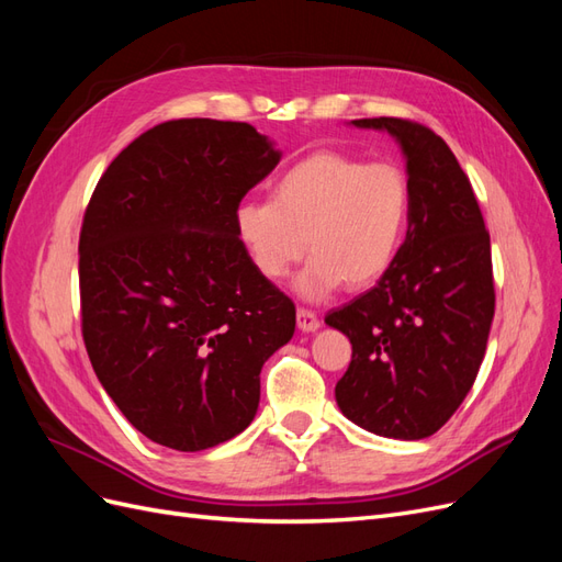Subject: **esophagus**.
I'll return each instance as SVG.
<instances>
[{
    "mask_svg": "<svg viewBox=\"0 0 562 562\" xmlns=\"http://www.w3.org/2000/svg\"><path fill=\"white\" fill-rule=\"evenodd\" d=\"M297 328H300L302 333H314V330L321 328V321H318V316H316L314 312L300 307V310H297Z\"/></svg>",
    "mask_w": 562,
    "mask_h": 562,
    "instance_id": "obj_1",
    "label": "esophagus"
}]
</instances>
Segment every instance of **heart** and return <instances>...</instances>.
Here are the masks:
<instances>
[{
	"mask_svg": "<svg viewBox=\"0 0 562 562\" xmlns=\"http://www.w3.org/2000/svg\"><path fill=\"white\" fill-rule=\"evenodd\" d=\"M271 199H246L234 211L236 234L255 271L281 281L307 252L295 281L300 297L318 302L347 281L375 283L394 265L411 223V184L403 168L366 164L342 151H314L277 178Z\"/></svg>",
	"mask_w": 562,
	"mask_h": 562,
	"instance_id": "heart-1",
	"label": "heart"
}]
</instances>
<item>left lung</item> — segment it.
<instances>
[{"label": "left lung", "instance_id": "obj_1", "mask_svg": "<svg viewBox=\"0 0 562 562\" xmlns=\"http://www.w3.org/2000/svg\"><path fill=\"white\" fill-rule=\"evenodd\" d=\"M351 126L398 143L411 223L375 288L326 316L351 342L335 401L370 434L419 440L454 415L483 363L495 316L490 234L467 173L434 131L394 116Z\"/></svg>", "mask_w": 562, "mask_h": 562}]
</instances>
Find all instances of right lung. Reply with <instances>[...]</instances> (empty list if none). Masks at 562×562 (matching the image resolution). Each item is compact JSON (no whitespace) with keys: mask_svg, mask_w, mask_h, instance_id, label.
Masks as SVG:
<instances>
[{"mask_svg":"<svg viewBox=\"0 0 562 562\" xmlns=\"http://www.w3.org/2000/svg\"><path fill=\"white\" fill-rule=\"evenodd\" d=\"M281 151L241 122L178 119L100 178L79 236L81 333L95 375L155 443L199 452L258 413L260 370L295 304L255 271L234 211Z\"/></svg>","mask_w":562,"mask_h":562,"instance_id":"1","label":"right lung"}]
</instances>
